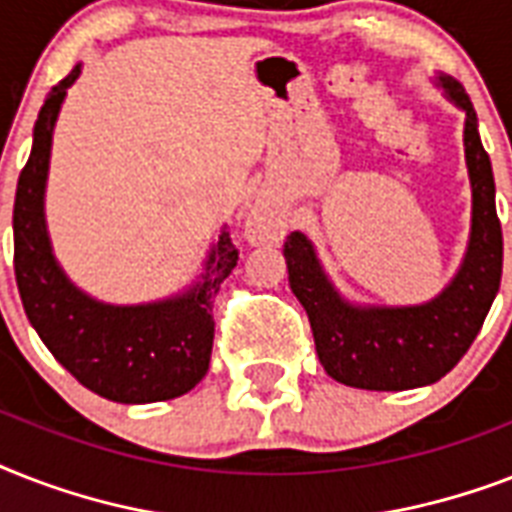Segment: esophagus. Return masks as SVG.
I'll list each match as a JSON object with an SVG mask.
<instances>
[{
	"label": "esophagus",
	"instance_id": "34e87169",
	"mask_svg": "<svg viewBox=\"0 0 512 512\" xmlns=\"http://www.w3.org/2000/svg\"><path fill=\"white\" fill-rule=\"evenodd\" d=\"M249 236L255 241H268L276 236V220H273V212L268 207H255L252 215L247 220Z\"/></svg>",
	"mask_w": 512,
	"mask_h": 512
}]
</instances>
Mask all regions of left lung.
Segmentation results:
<instances>
[{
	"instance_id": "8db88e82",
	"label": "left lung",
	"mask_w": 512,
	"mask_h": 512,
	"mask_svg": "<svg viewBox=\"0 0 512 512\" xmlns=\"http://www.w3.org/2000/svg\"><path fill=\"white\" fill-rule=\"evenodd\" d=\"M438 84L465 111L462 140L473 191L468 252L449 287L422 305H353L329 281L305 233L284 241L289 287L308 313L321 366L350 388L409 390L438 382L468 353L500 292L502 228L476 108L452 76H438Z\"/></svg>"
}]
</instances>
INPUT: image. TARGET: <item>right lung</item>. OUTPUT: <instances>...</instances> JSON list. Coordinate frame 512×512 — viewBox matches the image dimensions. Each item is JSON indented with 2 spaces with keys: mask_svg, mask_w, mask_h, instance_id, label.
Returning a JSON list of instances; mask_svg holds the SVG:
<instances>
[{
  "mask_svg": "<svg viewBox=\"0 0 512 512\" xmlns=\"http://www.w3.org/2000/svg\"><path fill=\"white\" fill-rule=\"evenodd\" d=\"M82 66L60 79L34 124V146L18 177L12 239L15 281L36 335L76 380L119 404L167 401L196 388L209 369L215 319L212 303L236 268L231 233L209 249L201 279L183 295L146 305H108L84 295L52 255L44 223V188L50 170L52 130L66 90Z\"/></svg>",
  "mask_w": 512,
  "mask_h": 512,
  "instance_id": "1",
  "label": "right lung"
}]
</instances>
